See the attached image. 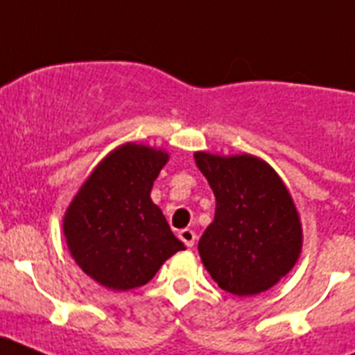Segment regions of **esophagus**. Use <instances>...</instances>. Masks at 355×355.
Returning <instances> with one entry per match:
<instances>
[{"label":"esophagus","mask_w":355,"mask_h":355,"mask_svg":"<svg viewBox=\"0 0 355 355\" xmlns=\"http://www.w3.org/2000/svg\"><path fill=\"white\" fill-rule=\"evenodd\" d=\"M180 238L187 247H193V243H196L197 240V234L196 231H192V229H181Z\"/></svg>","instance_id":"34e87169"}]
</instances>
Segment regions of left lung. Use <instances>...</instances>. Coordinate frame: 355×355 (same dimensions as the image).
Wrapping results in <instances>:
<instances>
[{
  "label": "left lung",
  "instance_id": "left-lung-1",
  "mask_svg": "<svg viewBox=\"0 0 355 355\" xmlns=\"http://www.w3.org/2000/svg\"><path fill=\"white\" fill-rule=\"evenodd\" d=\"M216 199L215 218L199 240L206 270L238 297L270 290L302 249L299 211L277 172L252 155L196 153Z\"/></svg>",
  "mask_w": 355,
  "mask_h": 355
}]
</instances>
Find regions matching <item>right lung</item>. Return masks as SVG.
Segmentation results:
<instances>
[{"mask_svg": "<svg viewBox=\"0 0 355 355\" xmlns=\"http://www.w3.org/2000/svg\"><path fill=\"white\" fill-rule=\"evenodd\" d=\"M168 155L128 142L87 178L64 216L69 252L85 274L114 291L144 286L178 250H184L150 200Z\"/></svg>", "mask_w": 355, "mask_h": 355, "instance_id": "add662e5", "label": "right lung"}]
</instances>
